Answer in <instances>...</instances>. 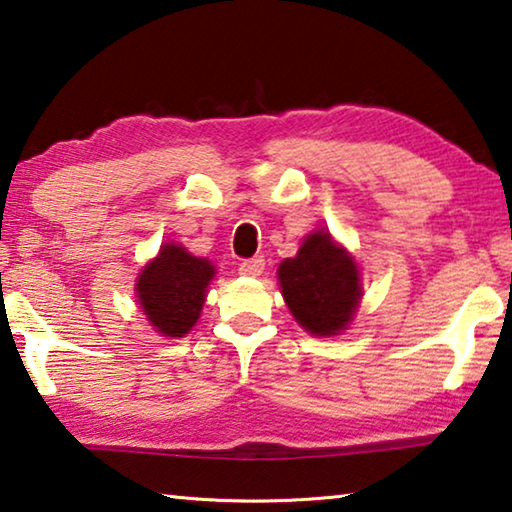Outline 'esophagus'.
<instances>
[{
  "instance_id": "obj_1",
  "label": "esophagus",
  "mask_w": 512,
  "mask_h": 512,
  "mask_svg": "<svg viewBox=\"0 0 512 512\" xmlns=\"http://www.w3.org/2000/svg\"><path fill=\"white\" fill-rule=\"evenodd\" d=\"M263 270H265V261H263L261 256L247 258V261H242L240 267H238V272H240L242 276H261Z\"/></svg>"
}]
</instances>
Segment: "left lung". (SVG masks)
Listing matches in <instances>:
<instances>
[{
	"mask_svg": "<svg viewBox=\"0 0 512 512\" xmlns=\"http://www.w3.org/2000/svg\"><path fill=\"white\" fill-rule=\"evenodd\" d=\"M276 274L292 317L308 333L338 335L354 320L363 297L358 267L326 229L313 231Z\"/></svg>",
	"mask_w": 512,
	"mask_h": 512,
	"instance_id": "1",
	"label": "left lung"
}]
</instances>
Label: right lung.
Listing matches in <instances>:
<instances>
[{"instance_id": "obj_1", "label": "right lung", "mask_w": 512, "mask_h": 512, "mask_svg": "<svg viewBox=\"0 0 512 512\" xmlns=\"http://www.w3.org/2000/svg\"><path fill=\"white\" fill-rule=\"evenodd\" d=\"M215 265L165 242L136 281V297L147 322L165 338H183L197 324Z\"/></svg>"}]
</instances>
